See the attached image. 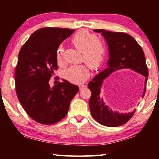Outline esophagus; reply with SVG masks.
Wrapping results in <instances>:
<instances>
[{"label":"esophagus","instance_id":"obj_1","mask_svg":"<svg viewBox=\"0 0 159 159\" xmlns=\"http://www.w3.org/2000/svg\"><path fill=\"white\" fill-rule=\"evenodd\" d=\"M87 87V85H86L85 84H81V85H79V88H80V90H83V89H84L85 88H86Z\"/></svg>","mask_w":159,"mask_h":159}]
</instances>
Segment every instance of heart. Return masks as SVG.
Masks as SVG:
<instances>
[{
	"label": "heart",
	"instance_id": "b5f03b06",
	"mask_svg": "<svg viewBox=\"0 0 159 159\" xmlns=\"http://www.w3.org/2000/svg\"><path fill=\"white\" fill-rule=\"evenodd\" d=\"M71 41L80 52H83V61L91 69H97L100 66L106 53L105 45L102 40L97 39L95 34L86 30H80L72 37ZM63 47L60 45L57 49L56 57L59 64L62 62ZM89 69L85 65H73L64 72L66 80L74 83H80L89 76Z\"/></svg>",
	"mask_w": 159,
	"mask_h": 159
}]
</instances>
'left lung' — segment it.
<instances>
[{
    "mask_svg": "<svg viewBox=\"0 0 159 159\" xmlns=\"http://www.w3.org/2000/svg\"><path fill=\"white\" fill-rule=\"evenodd\" d=\"M101 33L108 45L109 58L107 68L99 73L88 83L91 91L89 107L93 118L102 125L117 127L127 123L135 111L121 113L112 111L104 103L100 92L104 80L113 72L120 69H130L145 77L143 98L146 91L148 69L143 50L133 36L123 32H112L105 29H94Z\"/></svg>",
    "mask_w": 159,
    "mask_h": 159,
    "instance_id": "obj_1",
    "label": "left lung"
}]
</instances>
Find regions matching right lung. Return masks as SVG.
Returning a JSON list of instances; mask_svg holds the SVG:
<instances>
[{
    "label": "right lung",
    "instance_id": "add662e5",
    "mask_svg": "<svg viewBox=\"0 0 159 159\" xmlns=\"http://www.w3.org/2000/svg\"><path fill=\"white\" fill-rule=\"evenodd\" d=\"M75 30L45 27L34 32L19 52L15 69L16 93L32 119L41 124L57 123L66 116L79 88L68 80L51 88L49 80L57 69V49Z\"/></svg>",
    "mask_w": 159,
    "mask_h": 159
}]
</instances>
